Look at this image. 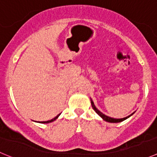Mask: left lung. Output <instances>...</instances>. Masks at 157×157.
<instances>
[{"mask_svg": "<svg viewBox=\"0 0 157 157\" xmlns=\"http://www.w3.org/2000/svg\"><path fill=\"white\" fill-rule=\"evenodd\" d=\"M91 105H92V108L95 111V113L97 114H98L99 117H101V118H102L103 120L105 121H106V122H109V123H120V122H122V121H125V120H127L128 118H129L130 117H131V116L133 115L134 113H135V112L133 113H131V115L128 116V117H124V118H119V119H117V118H113V117H108V116L105 115L104 113H102L101 112V111H99V110L98 109L96 108V106L94 105V101H92V99L91 98Z\"/></svg>", "mask_w": 157, "mask_h": 157, "instance_id": "1", "label": "left lung"}]
</instances>
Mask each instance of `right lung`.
I'll list each match as a JSON object with an SVG mask.
<instances>
[{"label": "right lung", "instance_id": "right-lung-1", "mask_svg": "<svg viewBox=\"0 0 157 157\" xmlns=\"http://www.w3.org/2000/svg\"><path fill=\"white\" fill-rule=\"evenodd\" d=\"M60 114L61 113H59V115H57L56 116V117H55V118H53V119H52V120H50V121H35V122H38V123H40V124H48V123H51V122H52V121H56V119H57L58 117H59V115H60Z\"/></svg>", "mask_w": 157, "mask_h": 157}]
</instances>
